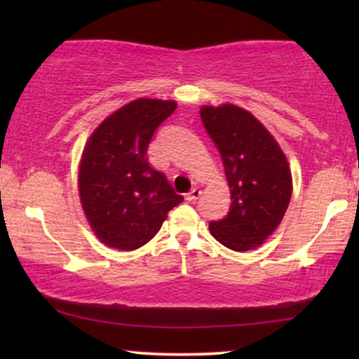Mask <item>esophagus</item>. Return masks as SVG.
Segmentation results:
<instances>
[{"label":"esophagus","mask_w":359,"mask_h":359,"mask_svg":"<svg viewBox=\"0 0 359 359\" xmlns=\"http://www.w3.org/2000/svg\"><path fill=\"white\" fill-rule=\"evenodd\" d=\"M199 196H201V189L196 186V188H193L188 194H186V201H188V203H194L196 199H199Z\"/></svg>","instance_id":"esophagus-1"}]
</instances>
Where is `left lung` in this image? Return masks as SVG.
<instances>
[{"label": "left lung", "mask_w": 359, "mask_h": 359, "mask_svg": "<svg viewBox=\"0 0 359 359\" xmlns=\"http://www.w3.org/2000/svg\"><path fill=\"white\" fill-rule=\"evenodd\" d=\"M201 119L222 156L232 199L229 214L209 224L210 233L235 252L257 248L278 229L291 201L286 155L266 127L242 107L203 106Z\"/></svg>", "instance_id": "1"}]
</instances>
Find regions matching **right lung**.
Instances as JSON below:
<instances>
[{
	"mask_svg": "<svg viewBox=\"0 0 359 359\" xmlns=\"http://www.w3.org/2000/svg\"><path fill=\"white\" fill-rule=\"evenodd\" d=\"M175 109V101L140 97L106 117L86 142L78 171L80 201L93 232L107 247H142L183 203L147 158L155 130Z\"/></svg>",
	"mask_w": 359,
	"mask_h": 359,
	"instance_id": "add662e5",
	"label": "right lung"
}]
</instances>
